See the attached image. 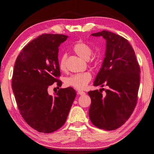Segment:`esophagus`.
Wrapping results in <instances>:
<instances>
[{
  "mask_svg": "<svg viewBox=\"0 0 154 154\" xmlns=\"http://www.w3.org/2000/svg\"><path fill=\"white\" fill-rule=\"evenodd\" d=\"M77 94L80 96H84L85 94V92H83V91H81V90H78L77 91Z\"/></svg>",
  "mask_w": 154,
  "mask_h": 154,
  "instance_id": "1",
  "label": "esophagus"
}]
</instances>
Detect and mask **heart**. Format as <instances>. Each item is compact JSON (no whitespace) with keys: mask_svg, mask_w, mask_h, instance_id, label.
I'll return each instance as SVG.
<instances>
[{"mask_svg":"<svg viewBox=\"0 0 154 154\" xmlns=\"http://www.w3.org/2000/svg\"><path fill=\"white\" fill-rule=\"evenodd\" d=\"M72 50L81 58L84 60H88L92 56L93 49L90 45L82 41H79L75 44L72 47ZM66 56L62 55L59 58L58 66L59 69L62 71H65L66 69ZM90 64L93 66H97L99 64L98 59L92 58L90 60ZM92 79V75L89 72H84L82 73L72 75L69 77H66L64 80L66 85L74 88L77 90H83L86 87L88 83Z\"/></svg>","mask_w":154,"mask_h":154,"instance_id":"obj_1","label":"heart"}]
</instances>
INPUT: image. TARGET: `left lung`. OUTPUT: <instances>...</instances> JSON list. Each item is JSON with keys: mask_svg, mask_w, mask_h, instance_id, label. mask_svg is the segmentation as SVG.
Instances as JSON below:
<instances>
[{"mask_svg": "<svg viewBox=\"0 0 154 154\" xmlns=\"http://www.w3.org/2000/svg\"><path fill=\"white\" fill-rule=\"evenodd\" d=\"M92 36H103L106 41L105 58L96 76L94 86H106L90 91L89 117L98 128H118L131 116L136 106L140 84V67L128 41L116 34L103 30Z\"/></svg>", "mask_w": 154, "mask_h": 154, "instance_id": "obj_1", "label": "left lung"}]
</instances>
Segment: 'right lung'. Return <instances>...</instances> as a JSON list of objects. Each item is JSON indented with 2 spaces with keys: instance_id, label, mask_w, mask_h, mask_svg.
Returning <instances> with one entry per match:
<instances>
[{
  "instance_id": "right-lung-1",
  "label": "right lung",
  "mask_w": 154,
  "mask_h": 154,
  "mask_svg": "<svg viewBox=\"0 0 154 154\" xmlns=\"http://www.w3.org/2000/svg\"><path fill=\"white\" fill-rule=\"evenodd\" d=\"M68 36L43 34L28 43L15 60L12 89L25 122L36 130L51 133L63 126L76 92L71 87L60 88L54 96L48 88L54 83L60 87L59 46Z\"/></svg>"
}]
</instances>
